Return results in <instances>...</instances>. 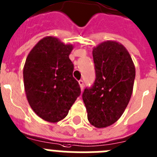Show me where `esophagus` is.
Instances as JSON below:
<instances>
[{
  "mask_svg": "<svg viewBox=\"0 0 157 157\" xmlns=\"http://www.w3.org/2000/svg\"><path fill=\"white\" fill-rule=\"evenodd\" d=\"M79 85H80L81 90H83V89H84V81H83L82 80H80V81H79Z\"/></svg>",
  "mask_w": 157,
  "mask_h": 157,
  "instance_id": "1",
  "label": "esophagus"
}]
</instances>
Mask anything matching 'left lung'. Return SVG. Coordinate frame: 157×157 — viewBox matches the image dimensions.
<instances>
[{"label":"left lung","instance_id":"1","mask_svg":"<svg viewBox=\"0 0 157 157\" xmlns=\"http://www.w3.org/2000/svg\"><path fill=\"white\" fill-rule=\"evenodd\" d=\"M96 79L82 98L88 120L97 128L114 124L127 108L133 91L136 67L129 52L116 41L103 42L93 49Z\"/></svg>","mask_w":157,"mask_h":157}]
</instances>
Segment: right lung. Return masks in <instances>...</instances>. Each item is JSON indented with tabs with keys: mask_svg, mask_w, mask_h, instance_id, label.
Returning <instances> with one entry per match:
<instances>
[{
	"mask_svg": "<svg viewBox=\"0 0 157 157\" xmlns=\"http://www.w3.org/2000/svg\"><path fill=\"white\" fill-rule=\"evenodd\" d=\"M72 44L47 36L28 54L23 67L25 95L37 115L49 123L65 118L81 94L79 83L72 76L74 66L69 55Z\"/></svg>",
	"mask_w": 157,
	"mask_h": 157,
	"instance_id": "add662e5",
	"label": "right lung"
}]
</instances>
